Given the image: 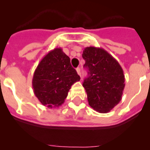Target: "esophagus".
Returning <instances> with one entry per match:
<instances>
[{"label":"esophagus","instance_id":"34e87169","mask_svg":"<svg viewBox=\"0 0 150 150\" xmlns=\"http://www.w3.org/2000/svg\"><path fill=\"white\" fill-rule=\"evenodd\" d=\"M76 71H77L78 75H80V76H81V70H80V68H76Z\"/></svg>","mask_w":150,"mask_h":150}]
</instances>
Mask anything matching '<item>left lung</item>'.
<instances>
[{"mask_svg": "<svg viewBox=\"0 0 150 150\" xmlns=\"http://www.w3.org/2000/svg\"><path fill=\"white\" fill-rule=\"evenodd\" d=\"M88 71L83 87L89 106L100 113L110 111L121 101L125 75L116 59L103 48L88 47L82 53Z\"/></svg>", "mask_w": 150, "mask_h": 150, "instance_id": "obj_1", "label": "left lung"}]
</instances>
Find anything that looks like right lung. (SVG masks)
I'll return each mask as SVG.
<instances>
[{
  "label": "right lung",
  "mask_w": 150,
  "mask_h": 150,
  "mask_svg": "<svg viewBox=\"0 0 150 150\" xmlns=\"http://www.w3.org/2000/svg\"><path fill=\"white\" fill-rule=\"evenodd\" d=\"M79 80L69 57L61 48H55L39 63L32 82L34 94L40 102L52 108L64 102L71 86Z\"/></svg>",
  "instance_id": "right-lung-1"
}]
</instances>
